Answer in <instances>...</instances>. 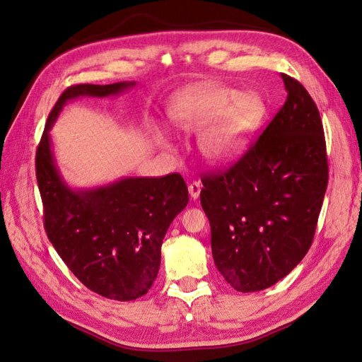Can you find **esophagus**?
<instances>
[{"label": "esophagus", "instance_id": "esophagus-1", "mask_svg": "<svg viewBox=\"0 0 362 362\" xmlns=\"http://www.w3.org/2000/svg\"><path fill=\"white\" fill-rule=\"evenodd\" d=\"M201 189H202V185H201L199 181L190 182V185H189V193H190V196H192V199H198V198H199Z\"/></svg>", "mask_w": 362, "mask_h": 362}]
</instances>
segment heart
Returning a JSON list of instances; mask_svg holds the SVG:
<instances>
[{
    "instance_id": "b5f03b06",
    "label": "heart",
    "mask_w": 362,
    "mask_h": 362,
    "mask_svg": "<svg viewBox=\"0 0 362 362\" xmlns=\"http://www.w3.org/2000/svg\"><path fill=\"white\" fill-rule=\"evenodd\" d=\"M266 116V104L257 93L202 84L184 92L172 107V117L185 131H201L202 156L213 163L242 157Z\"/></svg>"
}]
</instances>
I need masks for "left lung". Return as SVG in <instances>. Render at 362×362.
I'll list each match as a JSON object with an SVG mask.
<instances>
[{"instance_id":"8db88e82","label":"left lung","mask_w":362,"mask_h":362,"mask_svg":"<svg viewBox=\"0 0 362 362\" xmlns=\"http://www.w3.org/2000/svg\"><path fill=\"white\" fill-rule=\"evenodd\" d=\"M287 100L246 154L202 178L217 270L242 293L272 287L311 247L327 187L319 108L305 87L281 74Z\"/></svg>"}]
</instances>
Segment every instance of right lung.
Instances as JSON below:
<instances>
[{
    "instance_id": "right-lung-1",
    "label": "right lung",
    "mask_w": 362,
    "mask_h": 362,
    "mask_svg": "<svg viewBox=\"0 0 362 362\" xmlns=\"http://www.w3.org/2000/svg\"><path fill=\"white\" fill-rule=\"evenodd\" d=\"M133 86L134 81H120L68 87L48 116L36 152V178L49 242L87 288L122 302L146 294L156 281L163 238L189 202L187 185L180 173H170L71 189L54 158L49 131L68 101L113 96Z\"/></svg>"
}]
</instances>
